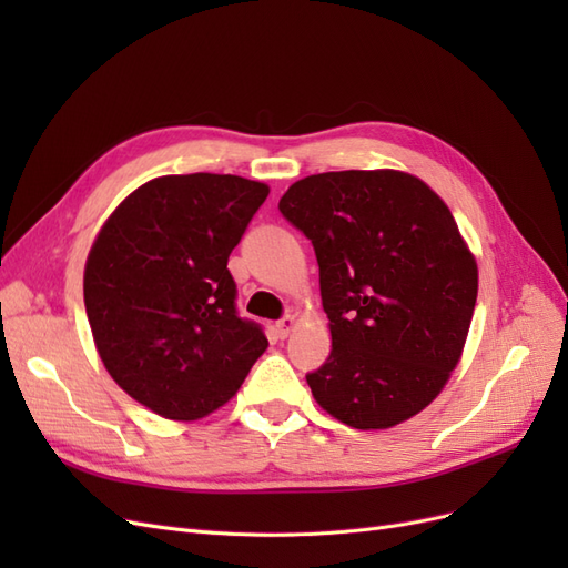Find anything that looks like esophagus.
Returning <instances> with one entry per match:
<instances>
[{
	"label": "esophagus",
	"instance_id": "obj_1",
	"mask_svg": "<svg viewBox=\"0 0 568 568\" xmlns=\"http://www.w3.org/2000/svg\"><path fill=\"white\" fill-rule=\"evenodd\" d=\"M296 324H298V320H296L294 315H286L284 320L277 322V326H274V329H277V336H280V338H286L291 332L296 329Z\"/></svg>",
	"mask_w": 568,
	"mask_h": 568
}]
</instances>
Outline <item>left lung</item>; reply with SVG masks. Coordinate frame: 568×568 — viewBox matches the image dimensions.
I'll list each match as a JSON object with an SVG mask.
<instances>
[{
	"instance_id": "8db88e82",
	"label": "left lung",
	"mask_w": 568,
	"mask_h": 568,
	"mask_svg": "<svg viewBox=\"0 0 568 568\" xmlns=\"http://www.w3.org/2000/svg\"><path fill=\"white\" fill-rule=\"evenodd\" d=\"M311 239L332 353L307 374L322 409L353 428H390L436 400L459 365L478 267L432 186L403 170L303 178L280 199Z\"/></svg>"
}]
</instances>
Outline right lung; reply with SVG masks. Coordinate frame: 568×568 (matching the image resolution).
<instances>
[{
  "label": "right lung",
  "instance_id": "right-lung-1",
  "mask_svg": "<svg viewBox=\"0 0 568 568\" xmlns=\"http://www.w3.org/2000/svg\"><path fill=\"white\" fill-rule=\"evenodd\" d=\"M265 182L163 175L136 186L101 225L84 263L97 353L130 398L173 422L230 403L267 348L236 315L227 270Z\"/></svg>",
  "mask_w": 568,
  "mask_h": 568
}]
</instances>
